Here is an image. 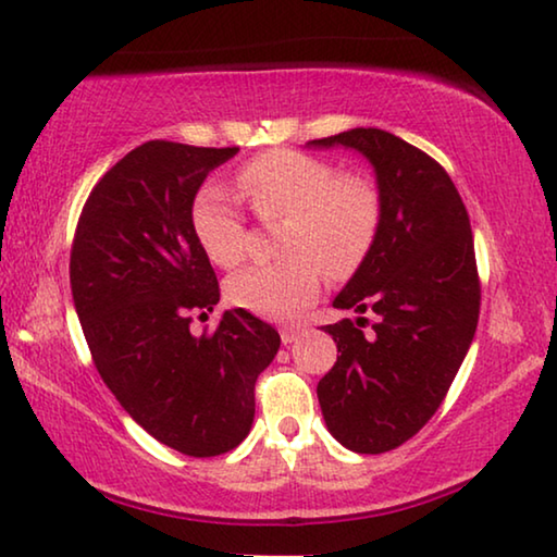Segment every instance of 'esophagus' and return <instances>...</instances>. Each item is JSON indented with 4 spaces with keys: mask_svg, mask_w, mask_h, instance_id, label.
I'll use <instances>...</instances> for the list:
<instances>
[{
    "mask_svg": "<svg viewBox=\"0 0 557 557\" xmlns=\"http://www.w3.org/2000/svg\"><path fill=\"white\" fill-rule=\"evenodd\" d=\"M302 335H305V327H295V325H289V327H282V330H280L282 345H293V343H297V339H300Z\"/></svg>",
    "mask_w": 557,
    "mask_h": 557,
    "instance_id": "esophagus-1",
    "label": "esophagus"
}]
</instances>
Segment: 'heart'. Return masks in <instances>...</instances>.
I'll use <instances>...</instances> for the list:
<instances>
[{"label":"heart","instance_id":"1","mask_svg":"<svg viewBox=\"0 0 557 557\" xmlns=\"http://www.w3.org/2000/svg\"><path fill=\"white\" fill-rule=\"evenodd\" d=\"M237 187L260 218H282L280 255L227 280V300L260 318L289 320L320 293L322 270L347 280L375 247L383 195L362 174L297 149H268L237 172ZM193 232L218 268H237L247 250V222L222 187H202L193 202Z\"/></svg>","mask_w":557,"mask_h":557}]
</instances>
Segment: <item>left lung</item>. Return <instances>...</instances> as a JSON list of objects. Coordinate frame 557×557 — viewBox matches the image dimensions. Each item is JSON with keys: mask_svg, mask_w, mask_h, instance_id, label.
Instances as JSON below:
<instances>
[{"mask_svg": "<svg viewBox=\"0 0 557 557\" xmlns=\"http://www.w3.org/2000/svg\"><path fill=\"white\" fill-rule=\"evenodd\" d=\"M358 149L375 168L383 222L368 260L335 307L375 312L325 325L337 362L318 383L327 430L347 450L400 447L445 400L480 314V277L462 197L433 157L385 129L307 143Z\"/></svg>", "mask_w": 557, "mask_h": 557, "instance_id": "obj_1", "label": "left lung"}]
</instances>
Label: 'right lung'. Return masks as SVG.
Returning a JSON list of instances; mask_svg holds the SVG:
<instances>
[{"instance_id": "right-lung-1", "label": "right lung", "mask_w": 557, "mask_h": 557, "mask_svg": "<svg viewBox=\"0 0 557 557\" xmlns=\"http://www.w3.org/2000/svg\"><path fill=\"white\" fill-rule=\"evenodd\" d=\"M239 147L152 139L104 172L82 207L70 255L72 297L95 368L129 418L189 458L230 453L255 418V383L277 330L243 307L214 332L193 318L220 302L193 202Z\"/></svg>"}]
</instances>
